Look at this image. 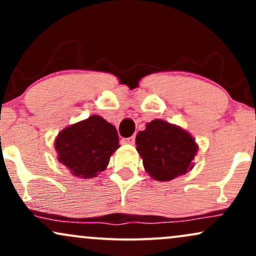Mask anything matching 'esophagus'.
Here are the masks:
<instances>
[{"instance_id": "34e87169", "label": "esophagus", "mask_w": 256, "mask_h": 256, "mask_svg": "<svg viewBox=\"0 0 256 256\" xmlns=\"http://www.w3.org/2000/svg\"><path fill=\"white\" fill-rule=\"evenodd\" d=\"M122 140H124V143H126V144H134V136L124 138Z\"/></svg>"}]
</instances>
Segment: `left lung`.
I'll use <instances>...</instances> for the list:
<instances>
[{"mask_svg":"<svg viewBox=\"0 0 256 256\" xmlns=\"http://www.w3.org/2000/svg\"><path fill=\"white\" fill-rule=\"evenodd\" d=\"M136 149L152 179L170 182L192 170L198 146L180 126L155 119L137 134Z\"/></svg>","mask_w":256,"mask_h":256,"instance_id":"obj_1","label":"left lung"}]
</instances>
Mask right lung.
<instances>
[{"instance_id": "right-lung-1", "label": "right lung", "mask_w": 256, "mask_h": 256, "mask_svg": "<svg viewBox=\"0 0 256 256\" xmlns=\"http://www.w3.org/2000/svg\"><path fill=\"white\" fill-rule=\"evenodd\" d=\"M54 146L58 162L74 177L89 179L107 168L112 154L120 146L116 126L94 114L62 128Z\"/></svg>"}]
</instances>
